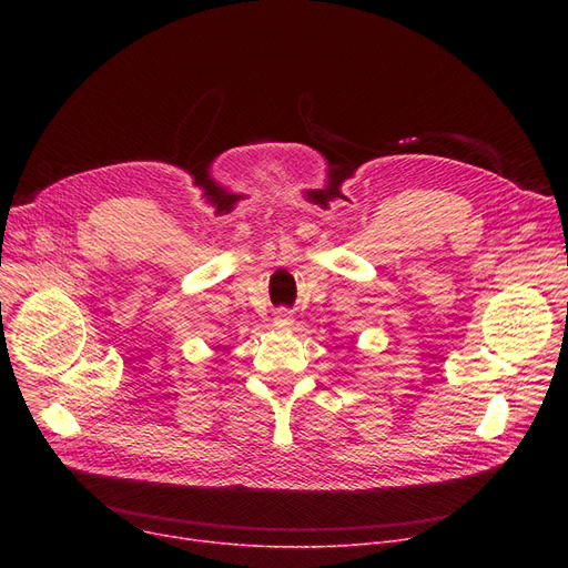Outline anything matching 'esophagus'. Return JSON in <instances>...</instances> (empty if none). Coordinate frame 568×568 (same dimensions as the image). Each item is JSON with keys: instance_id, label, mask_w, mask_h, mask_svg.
Instances as JSON below:
<instances>
[{"instance_id": "34e87169", "label": "esophagus", "mask_w": 568, "mask_h": 568, "mask_svg": "<svg viewBox=\"0 0 568 568\" xmlns=\"http://www.w3.org/2000/svg\"><path fill=\"white\" fill-rule=\"evenodd\" d=\"M274 320H276L278 326H290L292 324V313L290 311H278Z\"/></svg>"}]
</instances>
